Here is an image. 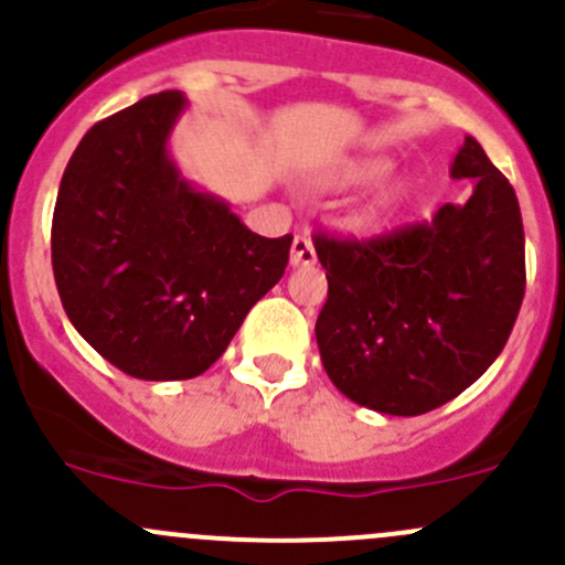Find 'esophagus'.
Masks as SVG:
<instances>
[{
	"label": "esophagus",
	"mask_w": 565,
	"mask_h": 565,
	"mask_svg": "<svg viewBox=\"0 0 565 565\" xmlns=\"http://www.w3.org/2000/svg\"><path fill=\"white\" fill-rule=\"evenodd\" d=\"M317 262L315 243L309 235H295L292 241V267H309Z\"/></svg>",
	"instance_id": "34e87169"
}]
</instances>
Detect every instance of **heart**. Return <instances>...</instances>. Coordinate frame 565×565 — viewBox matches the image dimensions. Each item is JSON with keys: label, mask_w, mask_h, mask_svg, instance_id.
<instances>
[{"label": "heart", "mask_w": 565, "mask_h": 565, "mask_svg": "<svg viewBox=\"0 0 565 565\" xmlns=\"http://www.w3.org/2000/svg\"><path fill=\"white\" fill-rule=\"evenodd\" d=\"M391 163L385 158H363V161H355L350 169H347V180L350 182H372L377 180L380 174L388 172ZM409 196L407 182L402 180H391L385 182L383 188L377 191V196L372 199V204L366 207V221L369 224H380V221L391 218L396 210L404 207Z\"/></svg>", "instance_id": "1"}]
</instances>
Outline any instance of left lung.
I'll return each instance as SVG.
<instances>
[{"label":"left lung","mask_w":565,"mask_h":565,"mask_svg":"<svg viewBox=\"0 0 565 565\" xmlns=\"http://www.w3.org/2000/svg\"><path fill=\"white\" fill-rule=\"evenodd\" d=\"M454 180L465 204L372 241L317 232L328 276L317 344L333 385L385 415H424L470 388L503 352L525 298L516 193L467 136Z\"/></svg>","instance_id":"left-lung-1"}]
</instances>
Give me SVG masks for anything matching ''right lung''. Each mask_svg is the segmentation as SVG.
<instances>
[{
    "label": "right lung",
    "mask_w": 565,
    "mask_h": 565,
    "mask_svg": "<svg viewBox=\"0 0 565 565\" xmlns=\"http://www.w3.org/2000/svg\"><path fill=\"white\" fill-rule=\"evenodd\" d=\"M185 98L150 95L100 119L67 161L51 221L65 315L119 372H207L289 262L292 235H254L177 172L167 141Z\"/></svg>",
    "instance_id": "right-lung-1"
}]
</instances>
